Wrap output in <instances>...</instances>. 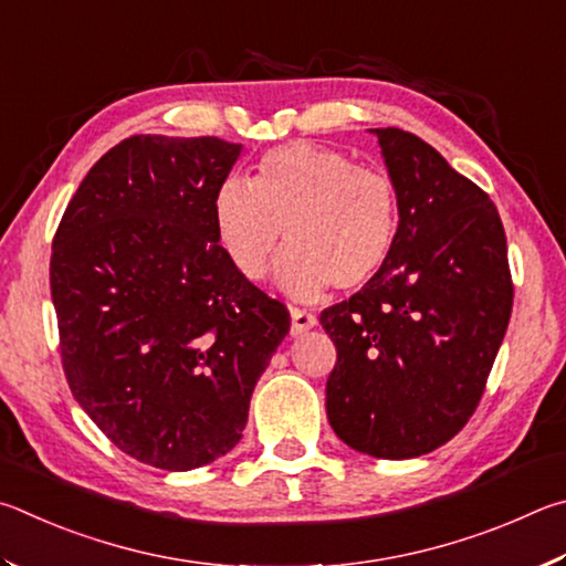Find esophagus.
I'll return each mask as SVG.
<instances>
[{
  "label": "esophagus",
  "instance_id": "34e87169",
  "mask_svg": "<svg viewBox=\"0 0 566 566\" xmlns=\"http://www.w3.org/2000/svg\"><path fill=\"white\" fill-rule=\"evenodd\" d=\"M315 323L318 318L311 311H303V308H291V333L293 335H301L305 331L315 328Z\"/></svg>",
  "mask_w": 566,
  "mask_h": 566
}]
</instances>
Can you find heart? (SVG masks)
<instances>
[{"label": "heart", "instance_id": "heart-1", "mask_svg": "<svg viewBox=\"0 0 566 566\" xmlns=\"http://www.w3.org/2000/svg\"><path fill=\"white\" fill-rule=\"evenodd\" d=\"M398 188L380 168L338 148L291 144L268 151L251 184L226 178L213 196V231L238 275L261 281L281 248L277 281L301 301L335 283L360 289L388 261L398 233Z\"/></svg>", "mask_w": 566, "mask_h": 566}]
</instances>
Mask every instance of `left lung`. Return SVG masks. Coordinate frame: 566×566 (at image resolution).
<instances>
[{"label": "left lung", "mask_w": 566, "mask_h": 566, "mask_svg": "<svg viewBox=\"0 0 566 566\" xmlns=\"http://www.w3.org/2000/svg\"><path fill=\"white\" fill-rule=\"evenodd\" d=\"M398 188L388 261L321 313L338 363L325 385L335 434L410 460L452 440L484 392L512 313L507 238L478 184L402 128H370Z\"/></svg>", "instance_id": "obj_1"}]
</instances>
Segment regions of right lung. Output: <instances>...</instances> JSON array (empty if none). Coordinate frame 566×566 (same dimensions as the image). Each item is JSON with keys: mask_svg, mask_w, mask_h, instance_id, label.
Masks as SVG:
<instances>
[{"mask_svg": "<svg viewBox=\"0 0 566 566\" xmlns=\"http://www.w3.org/2000/svg\"><path fill=\"white\" fill-rule=\"evenodd\" d=\"M241 148L124 138L76 188L52 243L69 388L118 450L158 470L235 448L291 331L285 305L238 275L213 231V196Z\"/></svg>", "mask_w": 566, "mask_h": 566, "instance_id": "add662e5", "label": "right lung"}]
</instances>
